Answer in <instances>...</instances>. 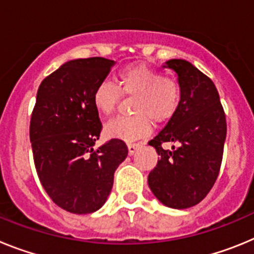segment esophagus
Instances as JSON below:
<instances>
[{"mask_svg":"<svg viewBox=\"0 0 254 254\" xmlns=\"http://www.w3.org/2000/svg\"><path fill=\"white\" fill-rule=\"evenodd\" d=\"M141 146V143H133V142H129L128 143V154L129 155H133L134 152L137 151L138 147Z\"/></svg>","mask_w":254,"mask_h":254,"instance_id":"esophagus-1","label":"esophagus"}]
</instances>
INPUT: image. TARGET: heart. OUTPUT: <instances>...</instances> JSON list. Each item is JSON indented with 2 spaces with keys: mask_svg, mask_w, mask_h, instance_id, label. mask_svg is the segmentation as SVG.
Instances as JSON below:
<instances>
[{
  "mask_svg": "<svg viewBox=\"0 0 254 254\" xmlns=\"http://www.w3.org/2000/svg\"><path fill=\"white\" fill-rule=\"evenodd\" d=\"M121 93L134 96L132 102L134 114L109 122L105 132L111 137L134 141L149 133L151 121L161 123L174 116L181 100V85L174 77L161 76L146 64H128L118 73L117 86L109 81H103L96 86L93 95L94 107L103 116H112L121 99Z\"/></svg>",
  "mask_w": 254,
  "mask_h": 254,
  "instance_id": "b5f03b06",
  "label": "heart"
}]
</instances>
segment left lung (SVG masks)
<instances>
[{
	"label": "left lung",
	"mask_w": 254,
	"mask_h": 254,
	"mask_svg": "<svg viewBox=\"0 0 254 254\" xmlns=\"http://www.w3.org/2000/svg\"><path fill=\"white\" fill-rule=\"evenodd\" d=\"M163 67L178 76L181 100L174 116L151 141L159 155L150 172L149 187L163 205L188 208L207 196L223 160L226 120L217 89L210 77L185 60H169ZM164 142H174L172 150Z\"/></svg>",
	"instance_id": "obj_1"
}]
</instances>
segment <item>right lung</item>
<instances>
[{"mask_svg":"<svg viewBox=\"0 0 254 254\" xmlns=\"http://www.w3.org/2000/svg\"><path fill=\"white\" fill-rule=\"evenodd\" d=\"M113 64L103 57L68 61L38 89L30 120L35 169L52 201L72 214L104 205L114 172L128 154L120 138L94 149L102 122L93 95Z\"/></svg>","mask_w":254,"mask_h":254,"instance_id":"obj_1","label":"right lung"}]
</instances>
